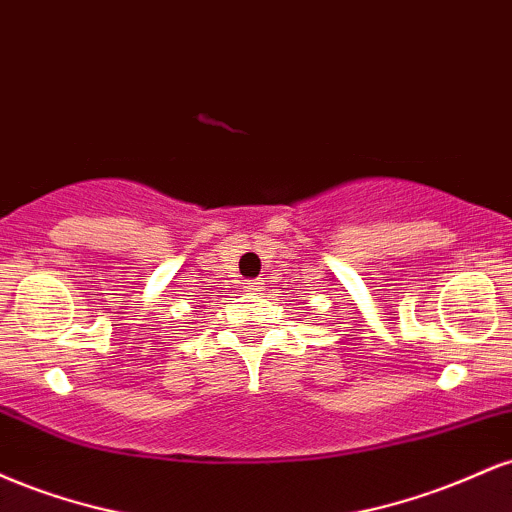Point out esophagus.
<instances>
[{"label": "esophagus", "instance_id": "obj_1", "mask_svg": "<svg viewBox=\"0 0 512 512\" xmlns=\"http://www.w3.org/2000/svg\"><path fill=\"white\" fill-rule=\"evenodd\" d=\"M243 289L248 291V293H257V291H262V281H260V279H255V281H245Z\"/></svg>", "mask_w": 512, "mask_h": 512}]
</instances>
